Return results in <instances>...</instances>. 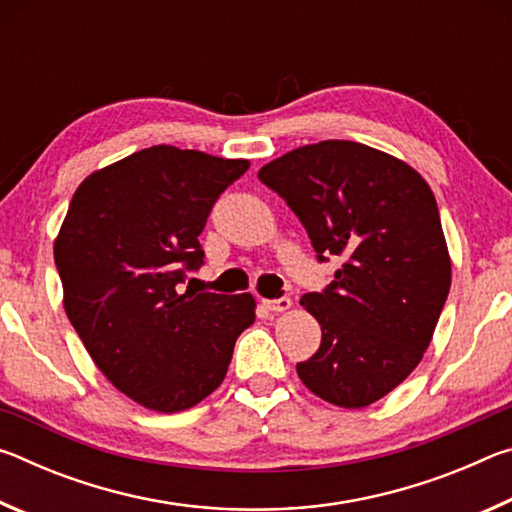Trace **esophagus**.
<instances>
[{"label": "esophagus", "instance_id": "34e87169", "mask_svg": "<svg viewBox=\"0 0 512 512\" xmlns=\"http://www.w3.org/2000/svg\"><path fill=\"white\" fill-rule=\"evenodd\" d=\"M291 298H275V300H264V307L268 311H289L291 309Z\"/></svg>", "mask_w": 512, "mask_h": 512}]
</instances>
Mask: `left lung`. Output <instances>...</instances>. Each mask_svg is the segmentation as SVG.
Returning a JSON list of instances; mask_svg holds the SVG:
<instances>
[{
	"mask_svg": "<svg viewBox=\"0 0 512 512\" xmlns=\"http://www.w3.org/2000/svg\"><path fill=\"white\" fill-rule=\"evenodd\" d=\"M257 176L305 225L318 262L343 257L334 282L300 300L323 339L298 377L343 409L381 400L420 363L452 284L431 187L404 160L348 140L300 146Z\"/></svg>",
	"mask_w": 512,
	"mask_h": 512,
	"instance_id": "obj_1",
	"label": "left lung"
}]
</instances>
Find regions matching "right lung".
<instances>
[{
    "label": "right lung",
    "instance_id": "1",
    "mask_svg": "<svg viewBox=\"0 0 512 512\" xmlns=\"http://www.w3.org/2000/svg\"><path fill=\"white\" fill-rule=\"evenodd\" d=\"M250 167L203 151L151 146L90 173L54 241L69 323L97 368L133 402L192 409L221 386L250 293L180 291L203 264L198 235Z\"/></svg>",
    "mask_w": 512,
    "mask_h": 512
}]
</instances>
